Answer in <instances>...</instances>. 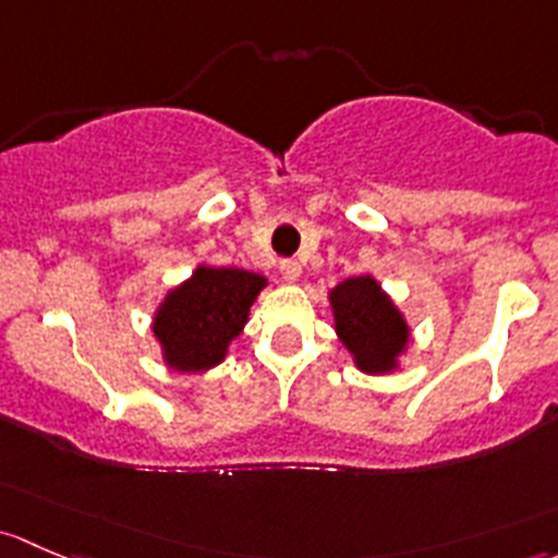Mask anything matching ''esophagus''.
Masks as SVG:
<instances>
[{
  "label": "esophagus",
  "instance_id": "1",
  "mask_svg": "<svg viewBox=\"0 0 558 558\" xmlns=\"http://www.w3.org/2000/svg\"><path fill=\"white\" fill-rule=\"evenodd\" d=\"M279 271H281V277H284V281H298L301 279V263L298 260H281L279 263Z\"/></svg>",
  "mask_w": 558,
  "mask_h": 558
}]
</instances>
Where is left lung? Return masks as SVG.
Wrapping results in <instances>:
<instances>
[{
  "mask_svg": "<svg viewBox=\"0 0 558 558\" xmlns=\"http://www.w3.org/2000/svg\"><path fill=\"white\" fill-rule=\"evenodd\" d=\"M338 341L371 376L398 371L411 343V325L376 277H349L327 292Z\"/></svg>",
  "mask_w": 558,
  "mask_h": 558,
  "instance_id": "1",
  "label": "left lung"
}]
</instances>
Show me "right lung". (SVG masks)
<instances>
[{
	"label": "right lung",
	"instance_id": "1",
	"mask_svg": "<svg viewBox=\"0 0 558 558\" xmlns=\"http://www.w3.org/2000/svg\"><path fill=\"white\" fill-rule=\"evenodd\" d=\"M266 287L263 274L244 268L195 266L191 277L166 292L153 314L150 327L163 365L177 373H201L220 365Z\"/></svg>",
	"mask_w": 558,
	"mask_h": 558
}]
</instances>
